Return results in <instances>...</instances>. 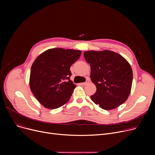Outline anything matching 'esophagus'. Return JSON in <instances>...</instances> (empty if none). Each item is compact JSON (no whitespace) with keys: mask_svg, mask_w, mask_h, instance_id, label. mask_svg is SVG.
<instances>
[{"mask_svg":"<svg viewBox=\"0 0 155 155\" xmlns=\"http://www.w3.org/2000/svg\"><path fill=\"white\" fill-rule=\"evenodd\" d=\"M88 83H89V81H88V80H87L85 82H84V83H80V85H87Z\"/></svg>","mask_w":155,"mask_h":155,"instance_id":"obj_1","label":"esophagus"}]
</instances>
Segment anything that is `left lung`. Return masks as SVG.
<instances>
[{
    "mask_svg": "<svg viewBox=\"0 0 155 155\" xmlns=\"http://www.w3.org/2000/svg\"><path fill=\"white\" fill-rule=\"evenodd\" d=\"M85 59L91 66V78L97 91L92 101L105 110L116 109L131 93L133 70L120 54L110 50L87 51Z\"/></svg>",
    "mask_w": 155,
    "mask_h": 155,
    "instance_id": "8db88e82",
    "label": "left lung"
}]
</instances>
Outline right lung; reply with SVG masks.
Returning a JSON list of instances; mask_svg holds the SVG:
<instances>
[{
  "instance_id": "right-lung-1",
  "label": "right lung",
  "mask_w": 155,
  "mask_h": 155,
  "mask_svg": "<svg viewBox=\"0 0 155 155\" xmlns=\"http://www.w3.org/2000/svg\"><path fill=\"white\" fill-rule=\"evenodd\" d=\"M81 54V51L73 49L52 48L39 54L32 63L30 88L45 107L57 109L70 100L76 87L70 78V68Z\"/></svg>"
}]
</instances>
